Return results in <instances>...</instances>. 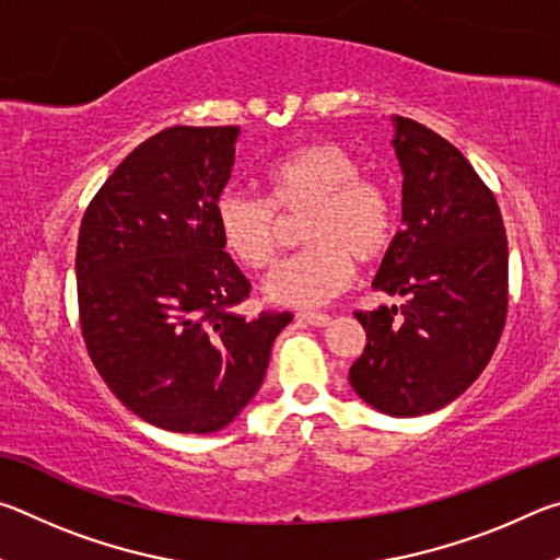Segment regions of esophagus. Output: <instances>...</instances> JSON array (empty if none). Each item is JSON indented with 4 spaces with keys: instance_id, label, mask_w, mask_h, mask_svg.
Instances as JSON below:
<instances>
[{
    "instance_id": "obj_1",
    "label": "esophagus",
    "mask_w": 560,
    "mask_h": 560,
    "mask_svg": "<svg viewBox=\"0 0 560 560\" xmlns=\"http://www.w3.org/2000/svg\"><path fill=\"white\" fill-rule=\"evenodd\" d=\"M299 320L308 326H316V328H324L330 324V316L328 314H299Z\"/></svg>"
}]
</instances>
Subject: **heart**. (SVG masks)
<instances>
[{
	"instance_id": "1",
	"label": "heart",
	"mask_w": 560,
	"mask_h": 560,
	"mask_svg": "<svg viewBox=\"0 0 560 560\" xmlns=\"http://www.w3.org/2000/svg\"><path fill=\"white\" fill-rule=\"evenodd\" d=\"M269 200L226 187L214 202V224L226 252L246 269H267L281 244L283 217L301 212V240L267 279L269 301L316 308L338 296L360 264L381 261L395 242L397 210L390 189L363 175L360 160L338 143H311L267 170Z\"/></svg>"
}]
</instances>
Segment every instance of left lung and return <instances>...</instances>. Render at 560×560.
Masks as SVG:
<instances>
[{"mask_svg":"<svg viewBox=\"0 0 560 560\" xmlns=\"http://www.w3.org/2000/svg\"><path fill=\"white\" fill-rule=\"evenodd\" d=\"M402 230L373 287L402 306L355 311L365 350L350 365L358 397L393 417L440 410L494 355L506 320L509 244L499 205L469 160L438 132L393 118Z\"/></svg>","mask_w":560,"mask_h":560,"instance_id":"obj_1","label":"left lung"}]
</instances>
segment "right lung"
I'll return each mask as SVG.
<instances>
[{"label": "right lung", "instance_id": "right-lung-1", "mask_svg": "<svg viewBox=\"0 0 560 560\" xmlns=\"http://www.w3.org/2000/svg\"><path fill=\"white\" fill-rule=\"evenodd\" d=\"M240 128L175 126L113 170L83 214L75 249L89 355L130 412L170 432L210 434L261 387L293 318L234 306L249 281L224 252L214 202Z\"/></svg>", "mask_w": 560, "mask_h": 560}]
</instances>
